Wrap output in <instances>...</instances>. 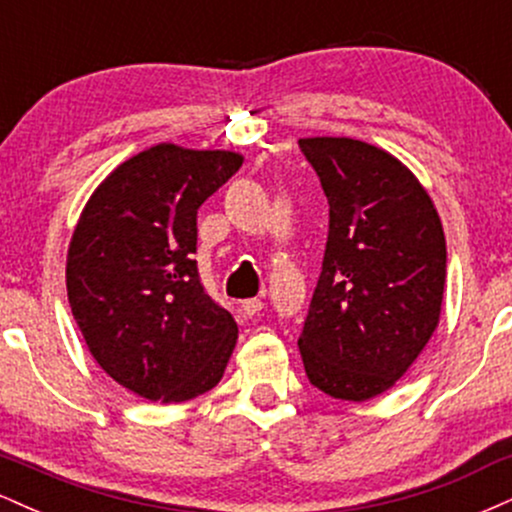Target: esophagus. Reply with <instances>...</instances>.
<instances>
[{
	"instance_id": "34e87169",
	"label": "esophagus",
	"mask_w": 512,
	"mask_h": 512,
	"mask_svg": "<svg viewBox=\"0 0 512 512\" xmlns=\"http://www.w3.org/2000/svg\"><path fill=\"white\" fill-rule=\"evenodd\" d=\"M262 308H264V301H262V298H248V301L240 303V310H243V315H248V317L257 315V313H260Z\"/></svg>"
}]
</instances>
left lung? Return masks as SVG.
I'll use <instances>...</instances> for the list:
<instances>
[{"mask_svg":"<svg viewBox=\"0 0 512 512\" xmlns=\"http://www.w3.org/2000/svg\"><path fill=\"white\" fill-rule=\"evenodd\" d=\"M330 204L301 349L310 385L366 402L390 390L438 327L445 236L421 182L358 139H298Z\"/></svg>","mask_w":512,"mask_h":512,"instance_id":"left-lung-1","label":"left lung"}]
</instances>
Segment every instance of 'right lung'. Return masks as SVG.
I'll use <instances>...</instances> for the list:
<instances>
[{
	"mask_svg": "<svg viewBox=\"0 0 512 512\" xmlns=\"http://www.w3.org/2000/svg\"><path fill=\"white\" fill-rule=\"evenodd\" d=\"M243 156L158 144L117 166L88 199L67 255V293L88 351L151 402H185L221 380L238 339L204 291L197 209Z\"/></svg>",
	"mask_w": 512,
	"mask_h": 512,
	"instance_id": "add662e5",
	"label": "right lung"
}]
</instances>
